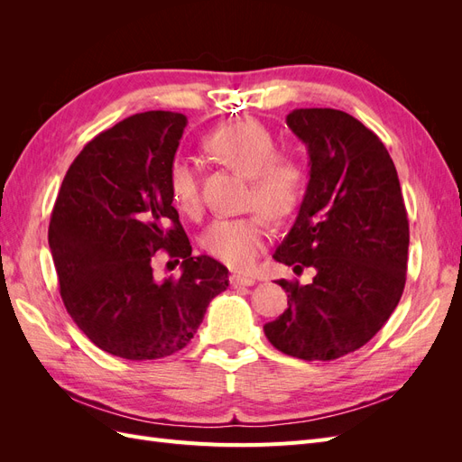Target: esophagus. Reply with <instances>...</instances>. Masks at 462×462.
<instances>
[{
  "mask_svg": "<svg viewBox=\"0 0 462 462\" xmlns=\"http://www.w3.org/2000/svg\"><path fill=\"white\" fill-rule=\"evenodd\" d=\"M231 285L236 287H250L254 285V279L253 277H245V275H231Z\"/></svg>",
  "mask_w": 462,
  "mask_h": 462,
  "instance_id": "obj_1",
  "label": "esophagus"
}]
</instances>
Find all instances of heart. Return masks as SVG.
Here are the masks:
<instances>
[{
  "mask_svg": "<svg viewBox=\"0 0 462 462\" xmlns=\"http://www.w3.org/2000/svg\"><path fill=\"white\" fill-rule=\"evenodd\" d=\"M202 148L229 170L248 179V206L265 217L285 221L300 208L309 175L300 160L275 153L277 143L262 123L246 119L221 125L202 138ZM171 200L185 216H200V187L189 160L177 158L167 173ZM268 243V226L261 214L216 219L202 236L206 253L233 270H248Z\"/></svg>",
  "mask_w": 462,
  "mask_h": 462,
  "instance_id": "1",
  "label": "heart"
}]
</instances>
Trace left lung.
<instances>
[{"instance_id": "obj_1", "label": "left lung", "mask_w": 462, "mask_h": 462, "mask_svg": "<svg viewBox=\"0 0 462 462\" xmlns=\"http://www.w3.org/2000/svg\"><path fill=\"white\" fill-rule=\"evenodd\" d=\"M287 127L309 150L310 179L273 260L316 275L309 285L279 279L289 309L263 333L289 356L335 360L366 345L401 300L407 209L387 148L358 119L306 107L291 111Z\"/></svg>"}]
</instances>
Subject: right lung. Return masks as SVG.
<instances>
[{
  "mask_svg": "<svg viewBox=\"0 0 462 462\" xmlns=\"http://www.w3.org/2000/svg\"><path fill=\"white\" fill-rule=\"evenodd\" d=\"M187 117L144 111L82 148L69 167L48 229L67 312L102 351L127 360L187 346L229 270L192 256L167 185ZM158 249L184 258L179 280L152 277ZM179 262V260H177Z\"/></svg>",
  "mask_w": 462,
  "mask_h": 462,
  "instance_id": "obj_1",
  "label": "right lung"
}]
</instances>
